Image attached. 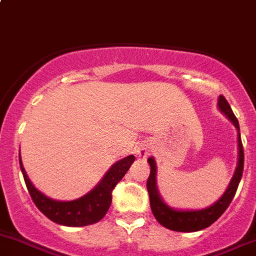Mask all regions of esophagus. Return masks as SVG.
<instances>
[{
    "instance_id": "1",
    "label": "esophagus",
    "mask_w": 256,
    "mask_h": 256,
    "mask_svg": "<svg viewBox=\"0 0 256 256\" xmlns=\"http://www.w3.org/2000/svg\"><path fill=\"white\" fill-rule=\"evenodd\" d=\"M136 154L140 158H146L148 155H149V149H148V146H140L138 148V152H136Z\"/></svg>"
}]
</instances>
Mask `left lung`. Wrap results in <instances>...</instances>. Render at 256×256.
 <instances>
[{"instance_id":"1","label":"left lung","mask_w":256,"mask_h":256,"mask_svg":"<svg viewBox=\"0 0 256 256\" xmlns=\"http://www.w3.org/2000/svg\"><path fill=\"white\" fill-rule=\"evenodd\" d=\"M218 107L233 122L236 128L238 129L239 160L238 166H236V170L234 172V176L232 178L230 184H229L228 188H226L224 194L214 204L206 208V210H176L166 206L162 202V197L159 196V192H158L156 188V165H155V162L152 158L148 159V162L150 164V175L146 181V188L148 192H149L152 212L160 224L164 226L165 228L171 229V230L197 232L210 226L226 212V210L230 204L232 200L236 196V190H238L239 182H240L242 176H243L244 168V150L240 139V132H239L240 128H239L238 120L234 116L228 101H226V97L222 96V94H220V100H218Z\"/></svg>"}]
</instances>
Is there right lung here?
Segmentation results:
<instances>
[{"label":"right lung","instance_id":"obj_1","mask_svg":"<svg viewBox=\"0 0 256 256\" xmlns=\"http://www.w3.org/2000/svg\"><path fill=\"white\" fill-rule=\"evenodd\" d=\"M134 160H136L134 155H129L124 159L120 160L112 165L98 185L88 194L75 201L62 202L49 198L32 185L20 162V170L34 204L50 220L68 226H90L101 220L112 204L113 188L122 180Z\"/></svg>","mask_w":256,"mask_h":256}]
</instances>
